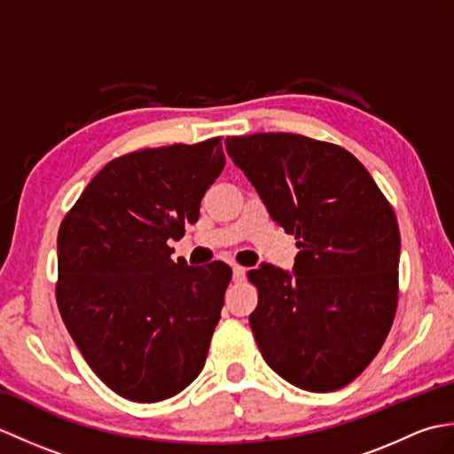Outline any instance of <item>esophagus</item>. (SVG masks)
Returning <instances> with one entry per match:
<instances>
[{
  "instance_id": "esophagus-1",
  "label": "esophagus",
  "mask_w": 454,
  "mask_h": 454,
  "mask_svg": "<svg viewBox=\"0 0 454 454\" xmlns=\"http://www.w3.org/2000/svg\"><path fill=\"white\" fill-rule=\"evenodd\" d=\"M232 273H234V281H236V283H242L244 278H246V267L232 265Z\"/></svg>"
}]
</instances>
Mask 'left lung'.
I'll use <instances>...</instances> for the list:
<instances>
[{
  "mask_svg": "<svg viewBox=\"0 0 454 454\" xmlns=\"http://www.w3.org/2000/svg\"><path fill=\"white\" fill-rule=\"evenodd\" d=\"M269 215L298 239L294 271L247 273L249 316L265 363L286 382L333 392L387 340L398 306L400 230L390 202L351 152L291 132L226 138Z\"/></svg>",
  "mask_w": 454,
  "mask_h": 454,
  "instance_id": "1",
  "label": "left lung"
}]
</instances>
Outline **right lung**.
I'll return each mask as SVG.
<instances>
[{
    "mask_svg": "<svg viewBox=\"0 0 454 454\" xmlns=\"http://www.w3.org/2000/svg\"><path fill=\"white\" fill-rule=\"evenodd\" d=\"M220 138L109 161L58 230L56 302L91 371L119 396L152 403L197 379L232 269L171 259L224 169Z\"/></svg>",
    "mask_w": 454,
    "mask_h": 454,
    "instance_id": "1",
    "label": "right lung"
}]
</instances>
